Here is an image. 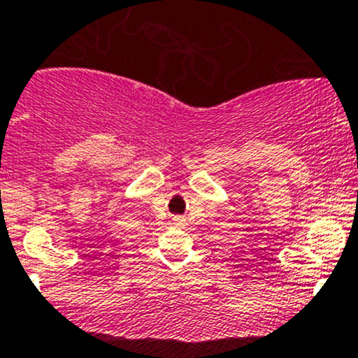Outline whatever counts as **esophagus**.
<instances>
[{"mask_svg":"<svg viewBox=\"0 0 358 358\" xmlns=\"http://www.w3.org/2000/svg\"><path fill=\"white\" fill-rule=\"evenodd\" d=\"M175 222H178V224H182L183 218H180V217H178V218H175Z\"/></svg>","mask_w":358,"mask_h":358,"instance_id":"34e87169","label":"esophagus"}]
</instances>
